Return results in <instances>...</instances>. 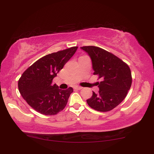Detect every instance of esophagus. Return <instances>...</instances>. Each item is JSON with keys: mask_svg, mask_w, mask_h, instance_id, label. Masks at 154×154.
Masks as SVG:
<instances>
[{"mask_svg": "<svg viewBox=\"0 0 154 154\" xmlns=\"http://www.w3.org/2000/svg\"><path fill=\"white\" fill-rule=\"evenodd\" d=\"M82 88H83V87H81V86H75V89L76 90H81Z\"/></svg>", "mask_w": 154, "mask_h": 154, "instance_id": "esophagus-1", "label": "esophagus"}]
</instances>
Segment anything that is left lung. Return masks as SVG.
Segmentation results:
<instances>
[{
  "label": "left lung",
  "mask_w": 154,
  "mask_h": 154,
  "mask_svg": "<svg viewBox=\"0 0 154 154\" xmlns=\"http://www.w3.org/2000/svg\"><path fill=\"white\" fill-rule=\"evenodd\" d=\"M92 60L94 75H98L97 82L100 88L97 93L87 100L92 109L106 112L116 107L127 96L132 85L131 71L128 65L114 54L97 46L81 48Z\"/></svg>",
  "instance_id": "1"
}]
</instances>
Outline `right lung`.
<instances>
[{
	"label": "right lung",
	"instance_id": "right-lung-1",
	"mask_svg": "<svg viewBox=\"0 0 154 154\" xmlns=\"http://www.w3.org/2000/svg\"><path fill=\"white\" fill-rule=\"evenodd\" d=\"M78 47L47 54L29 67L19 79L21 95L41 114L53 116L65 108L73 88L59 89L52 80L76 51Z\"/></svg>",
	"mask_w": 154,
	"mask_h": 154
}]
</instances>
